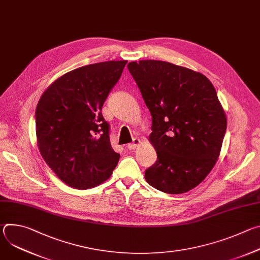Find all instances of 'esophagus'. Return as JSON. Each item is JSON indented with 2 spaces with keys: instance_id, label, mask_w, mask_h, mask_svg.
<instances>
[{
  "instance_id": "1",
  "label": "esophagus",
  "mask_w": 260,
  "mask_h": 260,
  "mask_svg": "<svg viewBox=\"0 0 260 260\" xmlns=\"http://www.w3.org/2000/svg\"><path fill=\"white\" fill-rule=\"evenodd\" d=\"M139 144H140V140L139 139H137V138H135L134 140H133V142L132 143H129V144H127V149H129V150H133V149H136V148L139 146Z\"/></svg>"
}]
</instances>
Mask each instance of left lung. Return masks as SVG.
<instances>
[{
  "instance_id": "8db88e82",
  "label": "left lung",
  "mask_w": 260,
  "mask_h": 260,
  "mask_svg": "<svg viewBox=\"0 0 260 260\" xmlns=\"http://www.w3.org/2000/svg\"><path fill=\"white\" fill-rule=\"evenodd\" d=\"M127 69L152 117L157 160L145 179L166 193L187 192L215 166L226 132L216 90L203 74L168 61H132Z\"/></svg>"
}]
</instances>
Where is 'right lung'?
<instances>
[{
	"label": "right lung",
	"mask_w": 260,
	"mask_h": 260,
	"mask_svg": "<svg viewBox=\"0 0 260 260\" xmlns=\"http://www.w3.org/2000/svg\"><path fill=\"white\" fill-rule=\"evenodd\" d=\"M126 60L73 70L55 80L36 109V134L42 157L71 187L87 189L106 181L120 155L110 143L102 107L120 79Z\"/></svg>",
	"instance_id": "right-lung-1"
}]
</instances>
